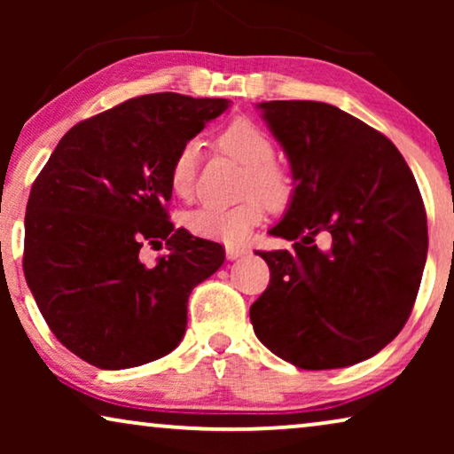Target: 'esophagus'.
<instances>
[{"mask_svg":"<svg viewBox=\"0 0 454 454\" xmlns=\"http://www.w3.org/2000/svg\"><path fill=\"white\" fill-rule=\"evenodd\" d=\"M225 254H227L229 260H238L241 256H246L247 250H246V247H241V246H225Z\"/></svg>","mask_w":454,"mask_h":454,"instance_id":"obj_1","label":"esophagus"}]
</instances>
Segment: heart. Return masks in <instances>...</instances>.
<instances>
[{"instance_id": "heart-1", "label": "heart", "mask_w": 454, "mask_h": 454, "mask_svg": "<svg viewBox=\"0 0 454 454\" xmlns=\"http://www.w3.org/2000/svg\"><path fill=\"white\" fill-rule=\"evenodd\" d=\"M221 146L247 167L241 194L244 202L233 207H200L185 216V227L200 238L239 244L264 219L266 204L281 208L291 196V182L275 160V145L258 123L246 117L233 120L219 136ZM198 167V142L188 140L179 146L169 169V185L177 196L188 198L194 188Z\"/></svg>"}]
</instances>
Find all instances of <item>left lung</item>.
<instances>
[{
  "label": "left lung",
  "mask_w": 454,
  "mask_h": 454,
  "mask_svg": "<svg viewBox=\"0 0 454 454\" xmlns=\"http://www.w3.org/2000/svg\"><path fill=\"white\" fill-rule=\"evenodd\" d=\"M295 190L258 252L269 287L250 308L256 337L301 370H333L384 349L411 314L427 256L419 188L387 136L318 101L260 103ZM326 232L322 253L315 235Z\"/></svg>",
  "instance_id": "obj_1"
}]
</instances>
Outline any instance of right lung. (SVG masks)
Returning a JSON list of instances; mask_svg holds the SVG:
<instances>
[{"instance_id": "right-lung-1", "label": "right lung", "mask_w": 454, "mask_h": 454, "mask_svg": "<svg viewBox=\"0 0 454 454\" xmlns=\"http://www.w3.org/2000/svg\"><path fill=\"white\" fill-rule=\"evenodd\" d=\"M227 98L154 92L67 129L30 188L24 277L47 326L103 370L134 368L176 349L192 289L225 260L221 244L176 229L169 169L184 142ZM170 254L139 262L145 243Z\"/></svg>"}]
</instances>
